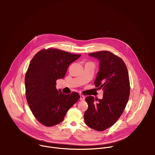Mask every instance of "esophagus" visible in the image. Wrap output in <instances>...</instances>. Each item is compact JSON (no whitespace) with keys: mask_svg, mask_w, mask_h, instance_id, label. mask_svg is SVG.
<instances>
[{"mask_svg":"<svg viewBox=\"0 0 155 155\" xmlns=\"http://www.w3.org/2000/svg\"><path fill=\"white\" fill-rule=\"evenodd\" d=\"M84 99H85V97L83 95L80 94V101H84Z\"/></svg>","mask_w":155,"mask_h":155,"instance_id":"obj_1","label":"esophagus"}]
</instances>
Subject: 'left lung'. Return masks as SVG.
<instances>
[{"instance_id":"left-lung-1","label":"left lung","mask_w":155,"mask_h":155,"mask_svg":"<svg viewBox=\"0 0 155 155\" xmlns=\"http://www.w3.org/2000/svg\"><path fill=\"white\" fill-rule=\"evenodd\" d=\"M89 56L99 61L94 84L98 89L102 88L104 94L102 99L86 97L88 108L84 118L90 127L103 131L117 121L126 106L130 94L129 74L123 59L111 52L101 51Z\"/></svg>"}]
</instances>
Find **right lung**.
I'll return each instance as SVG.
<instances>
[{"instance_id": "right-lung-1", "label": "right lung", "mask_w": 155, "mask_h": 155, "mask_svg": "<svg viewBox=\"0 0 155 155\" xmlns=\"http://www.w3.org/2000/svg\"><path fill=\"white\" fill-rule=\"evenodd\" d=\"M58 49L38 51L32 59L25 76L26 97L34 116L41 124L53 126L61 123L69 109L80 98L73 92L64 94L56 88L69 65L80 57Z\"/></svg>"}]
</instances>
